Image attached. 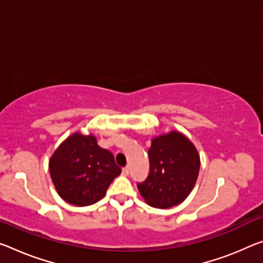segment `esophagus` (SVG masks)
<instances>
[{"label":"esophagus","instance_id":"esophagus-1","mask_svg":"<svg viewBox=\"0 0 263 263\" xmlns=\"http://www.w3.org/2000/svg\"><path fill=\"white\" fill-rule=\"evenodd\" d=\"M123 176H125V177H127L128 176V173H130V167H128V166H126V167H124L123 168Z\"/></svg>","mask_w":263,"mask_h":263}]
</instances>
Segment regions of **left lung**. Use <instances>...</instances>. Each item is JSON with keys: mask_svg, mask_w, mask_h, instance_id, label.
Segmentation results:
<instances>
[{"mask_svg": "<svg viewBox=\"0 0 263 263\" xmlns=\"http://www.w3.org/2000/svg\"><path fill=\"white\" fill-rule=\"evenodd\" d=\"M149 172L137 184L149 206L166 210L181 203L197 182L200 156L194 144L179 131L154 137L148 149Z\"/></svg>", "mask_w": 263, "mask_h": 263, "instance_id": "1", "label": "left lung"}]
</instances>
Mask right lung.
<instances>
[{
  "label": "right lung",
  "instance_id": "1",
  "mask_svg": "<svg viewBox=\"0 0 263 263\" xmlns=\"http://www.w3.org/2000/svg\"><path fill=\"white\" fill-rule=\"evenodd\" d=\"M49 172L60 197L74 206H90L105 197L122 168L114 154L98 146L93 135L74 132L49 160Z\"/></svg>",
  "mask_w": 263,
  "mask_h": 263
}]
</instances>
